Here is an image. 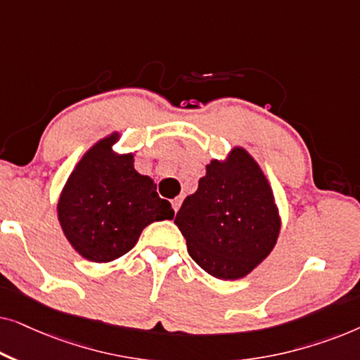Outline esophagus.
<instances>
[{"mask_svg":"<svg viewBox=\"0 0 360 360\" xmlns=\"http://www.w3.org/2000/svg\"><path fill=\"white\" fill-rule=\"evenodd\" d=\"M180 206H181V198H175V200H172V208H174L175 213H176V211L180 210Z\"/></svg>","mask_w":360,"mask_h":360,"instance_id":"34e87169","label":"esophagus"}]
</instances>
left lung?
<instances>
[{
	"label": "left lung",
	"instance_id": "1",
	"mask_svg": "<svg viewBox=\"0 0 360 360\" xmlns=\"http://www.w3.org/2000/svg\"><path fill=\"white\" fill-rule=\"evenodd\" d=\"M190 257L221 280L248 275L277 243L280 218L265 175L240 147L213 160L175 216Z\"/></svg>",
	"mask_w": 360,
	"mask_h": 360
}]
</instances>
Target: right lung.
<instances>
[{
	"label": "right lung",
	"instance_id": "add662e5",
	"mask_svg": "<svg viewBox=\"0 0 360 360\" xmlns=\"http://www.w3.org/2000/svg\"><path fill=\"white\" fill-rule=\"evenodd\" d=\"M116 139L117 134L106 137L83 155L57 206L73 249L100 264L129 252L146 226L175 214L154 181L134 170V155L112 154Z\"/></svg>",
	"mask_w": 360,
	"mask_h": 360
}]
</instances>
